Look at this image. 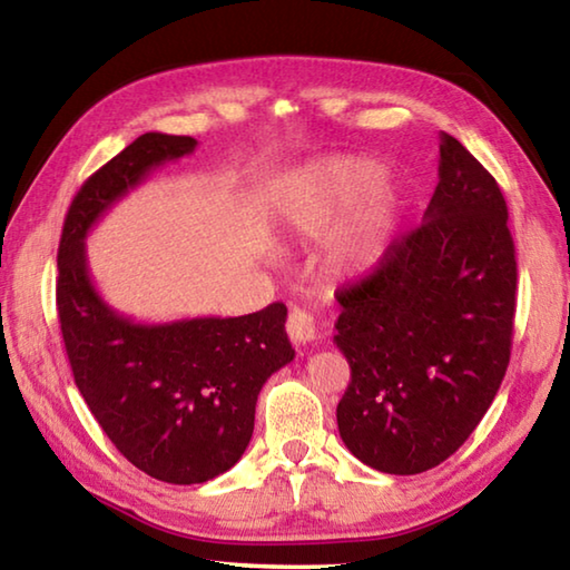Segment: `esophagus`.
Returning a JSON list of instances; mask_svg holds the SVG:
<instances>
[{
    "label": "esophagus",
    "instance_id": "34e87169",
    "mask_svg": "<svg viewBox=\"0 0 570 570\" xmlns=\"http://www.w3.org/2000/svg\"><path fill=\"white\" fill-rule=\"evenodd\" d=\"M286 332H288V340H292L296 346L312 344L316 340L314 316L308 314V312H304V308H294V312L288 314Z\"/></svg>",
    "mask_w": 570,
    "mask_h": 570
}]
</instances>
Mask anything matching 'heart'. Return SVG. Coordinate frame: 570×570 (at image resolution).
<instances>
[{
    "mask_svg": "<svg viewBox=\"0 0 570 570\" xmlns=\"http://www.w3.org/2000/svg\"><path fill=\"white\" fill-rule=\"evenodd\" d=\"M380 176L382 168L366 158H330L316 163L298 173L286 188L282 204L284 218L298 234H330L352 214ZM364 200L332 240L330 264L342 274L372 272L380 264L394 218H397L400 200L394 190L375 188Z\"/></svg>",
    "mask_w": 570,
    "mask_h": 570,
    "instance_id": "1",
    "label": "heart"
}]
</instances>
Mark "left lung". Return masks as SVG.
I'll return each mask as SVG.
<instances>
[{
  "label": "left lung",
  "mask_w": 570,
  "mask_h": 570,
  "mask_svg": "<svg viewBox=\"0 0 570 570\" xmlns=\"http://www.w3.org/2000/svg\"><path fill=\"white\" fill-rule=\"evenodd\" d=\"M438 178L422 224L334 294V342L352 370L340 435L390 475L435 468L472 435L513 342L518 268L503 193L448 132Z\"/></svg>",
  "instance_id": "obj_1"
}]
</instances>
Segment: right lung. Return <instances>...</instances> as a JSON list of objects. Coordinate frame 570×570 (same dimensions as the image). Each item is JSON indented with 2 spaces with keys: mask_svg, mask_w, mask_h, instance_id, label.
<instances>
[{
  "mask_svg": "<svg viewBox=\"0 0 570 570\" xmlns=\"http://www.w3.org/2000/svg\"><path fill=\"white\" fill-rule=\"evenodd\" d=\"M196 146L188 135L135 138L77 190L57 250V314L77 390L120 455L173 485L236 465L254 435L258 392L294 360L278 302L226 320L142 324L115 312L92 284L85 250L92 226Z\"/></svg>",
  "mask_w": 570,
  "mask_h": 570,
  "instance_id": "right-lung-1",
  "label": "right lung"
}]
</instances>
